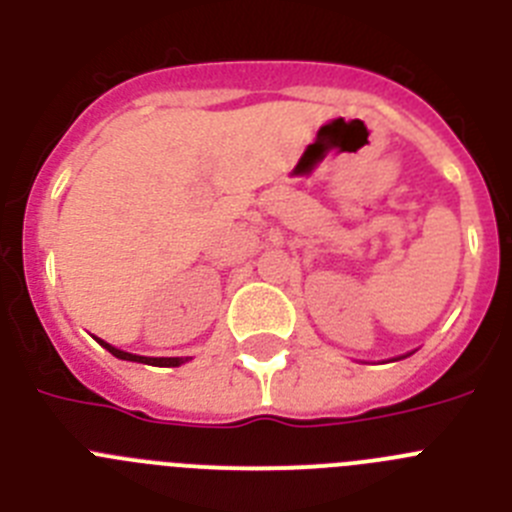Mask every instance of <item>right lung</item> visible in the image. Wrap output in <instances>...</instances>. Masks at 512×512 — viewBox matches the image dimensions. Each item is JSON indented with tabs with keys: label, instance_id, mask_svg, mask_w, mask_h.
I'll list each match as a JSON object with an SVG mask.
<instances>
[{
	"label": "right lung",
	"instance_id": "obj_1",
	"mask_svg": "<svg viewBox=\"0 0 512 512\" xmlns=\"http://www.w3.org/2000/svg\"><path fill=\"white\" fill-rule=\"evenodd\" d=\"M99 341V338H97ZM102 343L104 348H107V351H110L112 356H117V359H122V361H138V364H151V366H179V364H184V361L187 359H182V356H169V359H151V356H135V354H128V351H120V348H115V346H110V343L107 341H99Z\"/></svg>",
	"mask_w": 512,
	"mask_h": 512
}]
</instances>
